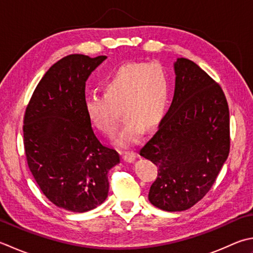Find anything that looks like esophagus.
<instances>
[{"mask_svg": "<svg viewBox=\"0 0 253 253\" xmlns=\"http://www.w3.org/2000/svg\"><path fill=\"white\" fill-rule=\"evenodd\" d=\"M136 152L133 151H124L123 152V159L126 162H132L136 159Z\"/></svg>", "mask_w": 253, "mask_h": 253, "instance_id": "obj_1", "label": "esophagus"}]
</instances>
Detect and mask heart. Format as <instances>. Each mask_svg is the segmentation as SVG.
<instances>
[{"label": "heart", "instance_id": "1", "mask_svg": "<svg viewBox=\"0 0 253 253\" xmlns=\"http://www.w3.org/2000/svg\"><path fill=\"white\" fill-rule=\"evenodd\" d=\"M169 88V77L160 63L128 62L104 83L105 94H92L86 98L87 117L96 129L114 137L122 108L126 120L117 141L122 146L132 145L140 140L145 127L150 129L161 122Z\"/></svg>", "mask_w": 253, "mask_h": 253}]
</instances>
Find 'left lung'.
Listing matches in <instances>:
<instances>
[{
    "instance_id": "8db88e82",
    "label": "left lung",
    "mask_w": 253,
    "mask_h": 253,
    "mask_svg": "<svg viewBox=\"0 0 253 253\" xmlns=\"http://www.w3.org/2000/svg\"><path fill=\"white\" fill-rule=\"evenodd\" d=\"M174 70L171 106L139 150L158 169L149 201L167 211H186L200 202L230 150L229 108L219 84L189 59H177Z\"/></svg>"
}]
</instances>
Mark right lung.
<instances>
[{"label": "right lung", "mask_w": 253, "mask_h": 253, "mask_svg": "<svg viewBox=\"0 0 253 253\" xmlns=\"http://www.w3.org/2000/svg\"><path fill=\"white\" fill-rule=\"evenodd\" d=\"M106 56L69 54L49 68L24 115V149L44 196L74 212L106 200L108 170L120 155L94 133L85 110V81Z\"/></svg>", "instance_id": "obj_1"}]
</instances>
